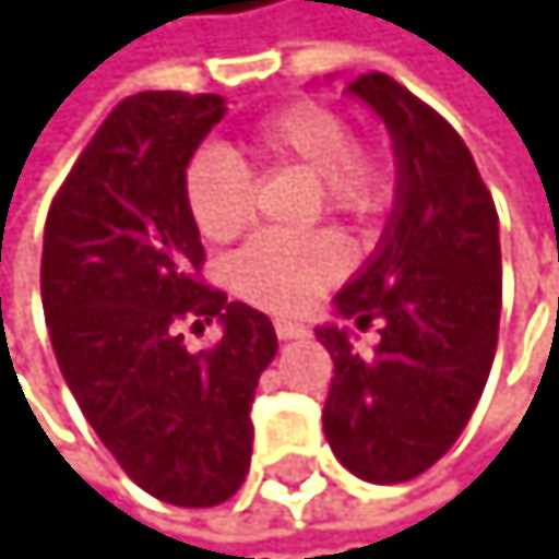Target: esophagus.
Returning a JSON list of instances; mask_svg holds the SVG:
<instances>
[{
	"label": "esophagus",
	"mask_w": 559,
	"mask_h": 559,
	"mask_svg": "<svg viewBox=\"0 0 559 559\" xmlns=\"http://www.w3.org/2000/svg\"><path fill=\"white\" fill-rule=\"evenodd\" d=\"M276 335L286 343V340H300V335H308L300 322H290V318H276Z\"/></svg>",
	"instance_id": "esophagus-1"
}]
</instances>
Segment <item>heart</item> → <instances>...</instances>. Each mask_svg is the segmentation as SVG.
Instances as JSON below:
<instances>
[{
    "mask_svg": "<svg viewBox=\"0 0 559 559\" xmlns=\"http://www.w3.org/2000/svg\"><path fill=\"white\" fill-rule=\"evenodd\" d=\"M248 157L265 170H304L314 181L311 216L332 213L371 227L395 206V170L374 146L353 139L349 121L318 100H290L245 135ZM185 210L213 245L234 241L255 213V181L224 146L199 150L181 178ZM346 251L332 230L262 234L230 262V286L265 311H297L340 280Z\"/></svg>",
    "mask_w": 559,
    "mask_h": 559,
    "instance_id": "1",
    "label": "heart"
}]
</instances>
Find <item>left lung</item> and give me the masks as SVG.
Wrapping results in <instances>:
<instances>
[{"mask_svg": "<svg viewBox=\"0 0 559 559\" xmlns=\"http://www.w3.org/2000/svg\"><path fill=\"white\" fill-rule=\"evenodd\" d=\"M392 132L399 195L378 255L335 308L381 343L318 329L335 374L325 438L353 476L406 483L459 441L490 378L500 325L497 206L462 135L384 72L349 83Z\"/></svg>", "mask_w": 559, "mask_h": 559, "instance_id": "left-lung-1", "label": "left lung"}]
</instances>
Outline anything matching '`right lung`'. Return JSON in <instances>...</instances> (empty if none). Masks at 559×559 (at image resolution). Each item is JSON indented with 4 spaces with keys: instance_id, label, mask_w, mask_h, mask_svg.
Masks as SVG:
<instances>
[{
    "instance_id": "right-lung-1",
    "label": "right lung",
    "mask_w": 559,
    "mask_h": 559,
    "mask_svg": "<svg viewBox=\"0 0 559 559\" xmlns=\"http://www.w3.org/2000/svg\"><path fill=\"white\" fill-rule=\"evenodd\" d=\"M224 97L150 90L126 97L51 199L40 251L55 360L115 462L178 508L230 500L251 465V402L276 357L273 322L202 280L181 178L224 118ZM219 317L192 354L185 331Z\"/></svg>"
}]
</instances>
